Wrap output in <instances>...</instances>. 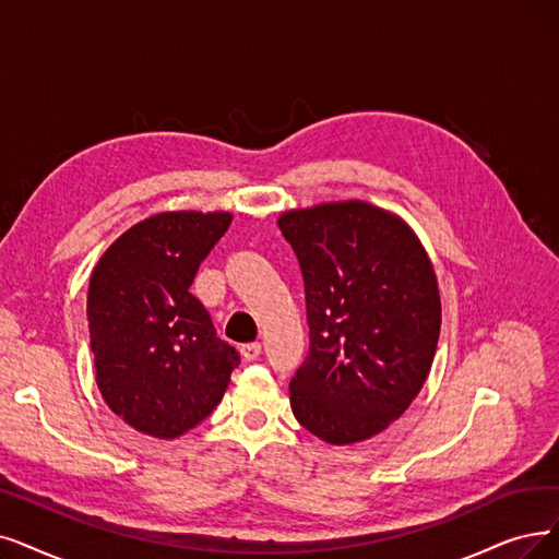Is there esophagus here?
Masks as SVG:
<instances>
[{
    "label": "esophagus",
    "mask_w": 559,
    "mask_h": 559,
    "mask_svg": "<svg viewBox=\"0 0 559 559\" xmlns=\"http://www.w3.org/2000/svg\"><path fill=\"white\" fill-rule=\"evenodd\" d=\"M240 355H242V360H245V362H252V360H257V357L261 355V344H259V342L242 344V346H240Z\"/></svg>",
    "instance_id": "1"
}]
</instances>
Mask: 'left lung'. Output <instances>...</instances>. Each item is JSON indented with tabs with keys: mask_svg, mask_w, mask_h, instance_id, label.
<instances>
[{
	"mask_svg": "<svg viewBox=\"0 0 559 559\" xmlns=\"http://www.w3.org/2000/svg\"><path fill=\"white\" fill-rule=\"evenodd\" d=\"M305 280L309 355L292 378L307 431L350 444L388 429L427 381L440 334L433 265L404 219L367 202L277 219Z\"/></svg>",
	"mask_w": 559,
	"mask_h": 559,
	"instance_id": "left-lung-1",
	"label": "left lung"
}]
</instances>
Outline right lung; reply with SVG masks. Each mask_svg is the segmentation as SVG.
<instances>
[{
  "label": "right lung",
  "instance_id": "right-lung-1",
  "mask_svg": "<svg viewBox=\"0 0 559 559\" xmlns=\"http://www.w3.org/2000/svg\"><path fill=\"white\" fill-rule=\"evenodd\" d=\"M231 213L174 211L130 227L94 267L86 296L96 383L111 413L178 438L225 396L240 355L217 337L190 286Z\"/></svg>",
  "mask_w": 559,
  "mask_h": 559
}]
</instances>
